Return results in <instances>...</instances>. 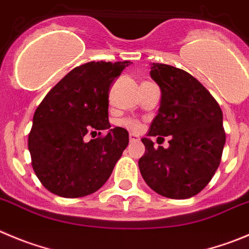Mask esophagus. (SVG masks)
I'll return each mask as SVG.
<instances>
[{
	"mask_svg": "<svg viewBox=\"0 0 249 249\" xmlns=\"http://www.w3.org/2000/svg\"><path fill=\"white\" fill-rule=\"evenodd\" d=\"M129 140H130V142H138V141L140 140V139H139V136L135 135V134H130V135H129Z\"/></svg>",
	"mask_w": 249,
	"mask_h": 249,
	"instance_id": "esophagus-1",
	"label": "esophagus"
}]
</instances>
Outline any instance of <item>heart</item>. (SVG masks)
Segmentation results:
<instances>
[{
  "instance_id": "b5f03b06",
  "label": "heart",
  "mask_w": 249,
  "mask_h": 249,
  "mask_svg": "<svg viewBox=\"0 0 249 249\" xmlns=\"http://www.w3.org/2000/svg\"><path fill=\"white\" fill-rule=\"evenodd\" d=\"M120 124L127 129L132 130V131H139L141 129V124L135 119H123Z\"/></svg>"
}]
</instances>
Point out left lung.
Wrapping results in <instances>:
<instances>
[{"instance_id":"obj_1","label":"left lung","mask_w":249,"mask_h":249,"mask_svg":"<svg viewBox=\"0 0 249 249\" xmlns=\"http://www.w3.org/2000/svg\"><path fill=\"white\" fill-rule=\"evenodd\" d=\"M150 75L162 96L148 136H169V147H153L152 141L143 138L141 176L162 196L192 198L209 184L221 162L226 141L222 110L210 92L184 70L152 62Z\"/></svg>"}]
</instances>
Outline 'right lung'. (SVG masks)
Wrapping results in <instances>:
<instances>
[{"instance_id":"right-lung-1","label":"right lung","mask_w":249,"mask_h":249,"mask_svg":"<svg viewBox=\"0 0 249 249\" xmlns=\"http://www.w3.org/2000/svg\"><path fill=\"white\" fill-rule=\"evenodd\" d=\"M130 61H90L70 71L36 108L28 138L32 167L41 184L59 196L81 198L97 192L110 177L129 143L114 127L85 141L88 132L110 127L109 88Z\"/></svg>"}]
</instances>
